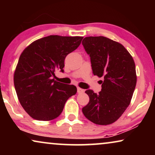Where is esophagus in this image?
I'll list each match as a JSON object with an SVG mask.
<instances>
[{"label":"esophagus","mask_w":155,"mask_h":155,"mask_svg":"<svg viewBox=\"0 0 155 155\" xmlns=\"http://www.w3.org/2000/svg\"><path fill=\"white\" fill-rule=\"evenodd\" d=\"M77 90H78V93H82V92H84V90H83V89H82V88H80V87H77Z\"/></svg>","instance_id":"1"}]
</instances>
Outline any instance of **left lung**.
Masks as SVG:
<instances>
[{"label":"left lung","mask_w":155,"mask_h":155,"mask_svg":"<svg viewBox=\"0 0 155 155\" xmlns=\"http://www.w3.org/2000/svg\"><path fill=\"white\" fill-rule=\"evenodd\" d=\"M82 44L90 55L93 74L104 78L99 94L85 91L90 101L82 113L95 124H111L130 103L137 82L135 62L121 44L109 38L88 37Z\"/></svg>","instance_id":"8db88e82"}]
</instances>
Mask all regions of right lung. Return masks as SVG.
Segmentation results:
<instances>
[{
	"instance_id": "1",
	"label": "right lung",
	"mask_w": 155,
	"mask_h": 155,
	"mask_svg": "<svg viewBox=\"0 0 155 155\" xmlns=\"http://www.w3.org/2000/svg\"><path fill=\"white\" fill-rule=\"evenodd\" d=\"M82 37L50 35L25 48L14 73V84L20 104L38 120L60 116L66 101L77 92L73 84L54 80L55 71L63 72L65 57L81 43Z\"/></svg>"
}]
</instances>
